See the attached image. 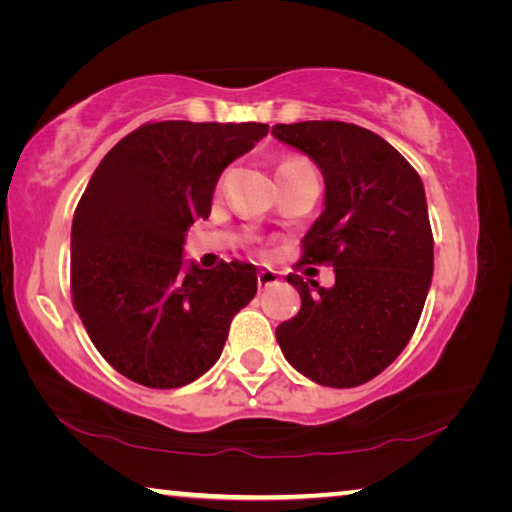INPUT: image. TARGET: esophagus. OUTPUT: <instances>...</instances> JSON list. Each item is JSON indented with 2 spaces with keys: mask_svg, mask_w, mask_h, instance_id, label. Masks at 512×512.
I'll list each match as a JSON object with an SVG mask.
<instances>
[{
  "mask_svg": "<svg viewBox=\"0 0 512 512\" xmlns=\"http://www.w3.org/2000/svg\"><path fill=\"white\" fill-rule=\"evenodd\" d=\"M277 280H280V273L273 271V268H268V266L259 268V273H257V284H259V289L273 287V284H277Z\"/></svg>",
  "mask_w": 512,
  "mask_h": 512,
  "instance_id": "obj_1",
  "label": "esophagus"
}]
</instances>
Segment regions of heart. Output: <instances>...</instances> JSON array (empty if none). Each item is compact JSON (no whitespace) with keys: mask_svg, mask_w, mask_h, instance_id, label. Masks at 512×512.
<instances>
[{"mask_svg":"<svg viewBox=\"0 0 512 512\" xmlns=\"http://www.w3.org/2000/svg\"><path fill=\"white\" fill-rule=\"evenodd\" d=\"M287 167H309V162L305 160H287L280 164V169H287Z\"/></svg>","mask_w":512,"mask_h":512,"instance_id":"b5f03b06","label":"heart"}]
</instances>
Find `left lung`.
<instances>
[{"label":"left lung","instance_id":"1","mask_svg":"<svg viewBox=\"0 0 512 512\" xmlns=\"http://www.w3.org/2000/svg\"><path fill=\"white\" fill-rule=\"evenodd\" d=\"M325 178V210L302 239V264L334 266L332 289L287 275L302 307L275 329L293 368L320 386L377 377L418 327L433 275L424 187L409 162L368 128L345 121L275 124Z\"/></svg>","mask_w":512,"mask_h":512}]
</instances>
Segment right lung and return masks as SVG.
<instances>
[{
  "instance_id": "obj_1",
  "label": "right lung",
  "mask_w": 512,
  "mask_h": 512,
  "mask_svg": "<svg viewBox=\"0 0 512 512\" xmlns=\"http://www.w3.org/2000/svg\"><path fill=\"white\" fill-rule=\"evenodd\" d=\"M266 124L155 121L117 142L72 221V302L94 348L135 384L180 388L210 370L257 268H185V235L207 219L221 171Z\"/></svg>"
}]
</instances>
